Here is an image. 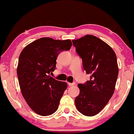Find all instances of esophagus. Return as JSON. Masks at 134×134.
Returning <instances> with one entry per match:
<instances>
[{
    "label": "esophagus",
    "mask_w": 134,
    "mask_h": 134,
    "mask_svg": "<svg viewBox=\"0 0 134 134\" xmlns=\"http://www.w3.org/2000/svg\"><path fill=\"white\" fill-rule=\"evenodd\" d=\"M68 85H69V86H72L75 85V83H68Z\"/></svg>",
    "instance_id": "34e87169"
}]
</instances>
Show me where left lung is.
Here are the masks:
<instances>
[{
  "label": "left lung",
  "mask_w": 134,
  "mask_h": 134,
  "mask_svg": "<svg viewBox=\"0 0 134 134\" xmlns=\"http://www.w3.org/2000/svg\"><path fill=\"white\" fill-rule=\"evenodd\" d=\"M72 42L86 74H90V80L78 85L80 94L75 105L83 115L94 116L114 92L119 72L116 55L109 45L93 35H86Z\"/></svg>",
  "instance_id": "left-lung-1"
}]
</instances>
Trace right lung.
<instances>
[{"label": "right lung", "instance_id": "right-lung-1", "mask_svg": "<svg viewBox=\"0 0 134 134\" xmlns=\"http://www.w3.org/2000/svg\"><path fill=\"white\" fill-rule=\"evenodd\" d=\"M71 46L70 40L41 38L26 46L20 54L17 75L22 96L38 115L48 116L57 110L67 85L49 75L56 69L58 54Z\"/></svg>", "mask_w": 134, "mask_h": 134}]
</instances>
